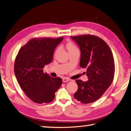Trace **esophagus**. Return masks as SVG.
<instances>
[{
  "label": "esophagus",
  "instance_id": "obj_1",
  "mask_svg": "<svg viewBox=\"0 0 131 131\" xmlns=\"http://www.w3.org/2000/svg\"><path fill=\"white\" fill-rule=\"evenodd\" d=\"M70 81V80L68 78H67V77H64L63 78V82H68V81Z\"/></svg>",
  "mask_w": 131,
  "mask_h": 131
}]
</instances>
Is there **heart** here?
<instances>
[{
    "instance_id": "b5f03b06",
    "label": "heart",
    "mask_w": 131,
    "mask_h": 131,
    "mask_svg": "<svg viewBox=\"0 0 131 131\" xmlns=\"http://www.w3.org/2000/svg\"><path fill=\"white\" fill-rule=\"evenodd\" d=\"M66 48L68 50L69 53H71V52L75 51L76 50H78V48H77V46L71 41H69L66 43ZM59 50H60L59 47H58L56 49V50H55L54 53V56H56V55L58 53V51H59Z\"/></svg>"
}]
</instances>
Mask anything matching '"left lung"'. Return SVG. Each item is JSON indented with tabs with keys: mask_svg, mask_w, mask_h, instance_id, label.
<instances>
[{
	"mask_svg": "<svg viewBox=\"0 0 131 131\" xmlns=\"http://www.w3.org/2000/svg\"><path fill=\"white\" fill-rule=\"evenodd\" d=\"M81 50L80 66L86 68L88 81L75 80L78 90L75 99L83 104L98 100L111 85L114 79L115 64L111 49L104 40L92 35L71 36Z\"/></svg>",
	"mask_w": 131,
	"mask_h": 131,
	"instance_id": "1",
	"label": "left lung"
}]
</instances>
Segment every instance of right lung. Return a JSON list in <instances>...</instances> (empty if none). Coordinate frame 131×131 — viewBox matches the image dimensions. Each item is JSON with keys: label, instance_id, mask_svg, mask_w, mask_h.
Masks as SVG:
<instances>
[{"label": "right lung", "instance_id": "add662e5", "mask_svg": "<svg viewBox=\"0 0 131 131\" xmlns=\"http://www.w3.org/2000/svg\"><path fill=\"white\" fill-rule=\"evenodd\" d=\"M63 39L35 37L21 47L17 55L14 66L16 77L27 96L35 103L51 102L62 85V78L51 77L43 73V68L53 60L55 49Z\"/></svg>", "mask_w": 131, "mask_h": 131}]
</instances>
